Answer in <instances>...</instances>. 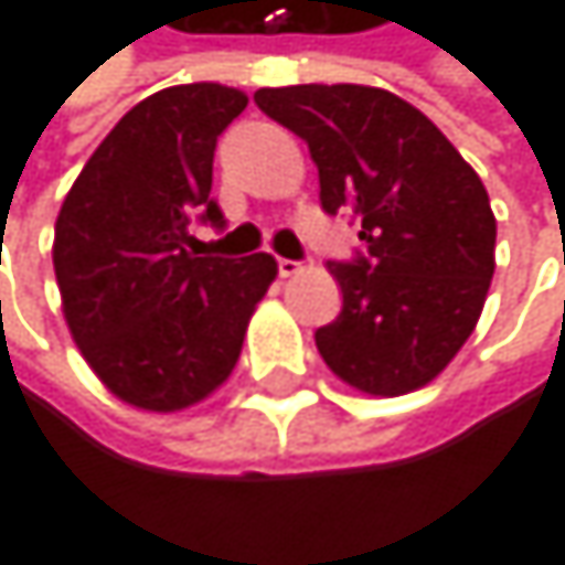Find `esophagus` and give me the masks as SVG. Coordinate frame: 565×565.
<instances>
[{"mask_svg":"<svg viewBox=\"0 0 565 565\" xmlns=\"http://www.w3.org/2000/svg\"><path fill=\"white\" fill-rule=\"evenodd\" d=\"M301 270H305L301 260H288V257H280V260H277V274H280V277H295V274H301Z\"/></svg>","mask_w":565,"mask_h":565,"instance_id":"esophagus-1","label":"esophagus"}]
</instances>
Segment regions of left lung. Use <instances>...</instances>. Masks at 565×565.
Returning <instances> with one entry per match:
<instances>
[{
  "label": "left lung",
  "mask_w": 565,
  "mask_h": 565,
  "mask_svg": "<svg viewBox=\"0 0 565 565\" xmlns=\"http://www.w3.org/2000/svg\"><path fill=\"white\" fill-rule=\"evenodd\" d=\"M254 100L308 141L324 213L362 223L365 257L329 264L342 311L315 332L324 365L369 396L427 386L475 332L491 288L494 213L478 172L383 87H260Z\"/></svg>",
  "instance_id": "1"
}]
</instances>
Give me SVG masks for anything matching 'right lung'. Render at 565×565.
Segmentation results:
<instances>
[{"mask_svg":"<svg viewBox=\"0 0 565 565\" xmlns=\"http://www.w3.org/2000/svg\"><path fill=\"white\" fill-rule=\"evenodd\" d=\"M247 107L226 84L138 100L81 169L56 216L53 270L67 329L121 403L175 414L216 393L277 277L270 254L196 257L192 220L223 223L216 135Z\"/></svg>","mask_w":565,"mask_h":565,"instance_id":"1","label":"right lung"}]
</instances>
